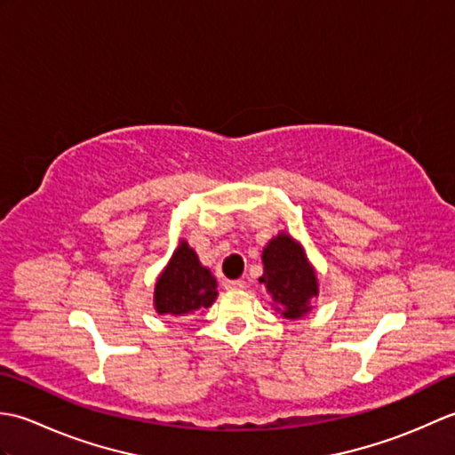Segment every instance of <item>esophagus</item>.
Listing matches in <instances>:
<instances>
[{"instance_id": "esophagus-1", "label": "esophagus", "mask_w": 455, "mask_h": 455, "mask_svg": "<svg viewBox=\"0 0 455 455\" xmlns=\"http://www.w3.org/2000/svg\"><path fill=\"white\" fill-rule=\"evenodd\" d=\"M222 285H225L227 291H240V289L244 287V283L238 282V279H225V282H222Z\"/></svg>"}]
</instances>
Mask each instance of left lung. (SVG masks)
<instances>
[{
	"instance_id": "obj_1",
	"label": "left lung",
	"mask_w": 455,
	"mask_h": 455,
	"mask_svg": "<svg viewBox=\"0 0 455 455\" xmlns=\"http://www.w3.org/2000/svg\"><path fill=\"white\" fill-rule=\"evenodd\" d=\"M262 264L264 274L258 282L272 297L275 313L289 321L311 313V301L318 297V277L303 244L282 230L264 246Z\"/></svg>"
}]
</instances>
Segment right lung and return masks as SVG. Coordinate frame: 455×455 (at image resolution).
<instances>
[{
    "instance_id": "1",
    "label": "right lung",
    "mask_w": 455,
    "mask_h": 455,
    "mask_svg": "<svg viewBox=\"0 0 455 455\" xmlns=\"http://www.w3.org/2000/svg\"><path fill=\"white\" fill-rule=\"evenodd\" d=\"M217 279L199 262L186 238L180 240L154 283V311L173 318L191 316L215 303Z\"/></svg>"
}]
</instances>
